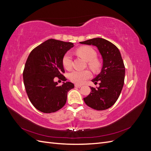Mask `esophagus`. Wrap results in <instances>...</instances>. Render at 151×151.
Here are the masks:
<instances>
[{
    "label": "esophagus",
    "instance_id": "1",
    "mask_svg": "<svg viewBox=\"0 0 151 151\" xmlns=\"http://www.w3.org/2000/svg\"><path fill=\"white\" fill-rule=\"evenodd\" d=\"M74 86L76 87V88H81V85H79V84H75L74 85Z\"/></svg>",
    "mask_w": 151,
    "mask_h": 151
}]
</instances>
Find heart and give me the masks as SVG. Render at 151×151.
<instances>
[{"label": "heart", "mask_w": 151, "mask_h": 151, "mask_svg": "<svg viewBox=\"0 0 151 151\" xmlns=\"http://www.w3.org/2000/svg\"><path fill=\"white\" fill-rule=\"evenodd\" d=\"M76 53L85 60L88 62L89 67L93 70H96L98 68V63L96 60L97 54L95 50L89 47H82L76 50ZM72 58L69 52L66 53L62 58V65L65 69L69 70L72 67ZM91 77V73L89 70H72L68 74V78L76 84H83L85 81Z\"/></svg>", "instance_id": "1"}]
</instances>
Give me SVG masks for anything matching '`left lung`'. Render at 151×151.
Wrapping results in <instances>:
<instances>
[{"label": "left lung", "instance_id": "left-lung-1", "mask_svg": "<svg viewBox=\"0 0 151 151\" xmlns=\"http://www.w3.org/2000/svg\"><path fill=\"white\" fill-rule=\"evenodd\" d=\"M97 47L103 57V67L92 82L98 88L90 87L91 91L84 98L85 103L96 110H104L115 103L121 93L125 79V65L118 48L109 41L101 38L80 42Z\"/></svg>", "mask_w": 151, "mask_h": 151}]
</instances>
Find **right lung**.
Instances as JSON below:
<instances>
[{
	"instance_id": "add662e5",
	"label": "right lung",
	"mask_w": 151,
	"mask_h": 151,
	"mask_svg": "<svg viewBox=\"0 0 151 151\" xmlns=\"http://www.w3.org/2000/svg\"><path fill=\"white\" fill-rule=\"evenodd\" d=\"M73 45L50 39L35 48L27 59L23 70L24 84L31 103L39 111L56 112L65 104L67 92L74 85L66 82L58 86L54 79L57 77L66 81L62 58Z\"/></svg>"
}]
</instances>
